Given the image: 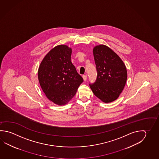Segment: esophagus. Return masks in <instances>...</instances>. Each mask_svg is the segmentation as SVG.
Masks as SVG:
<instances>
[{
  "label": "esophagus",
  "mask_w": 159,
  "mask_h": 159,
  "mask_svg": "<svg viewBox=\"0 0 159 159\" xmlns=\"http://www.w3.org/2000/svg\"><path fill=\"white\" fill-rule=\"evenodd\" d=\"M82 77H83V79H84V81H87V75H84L83 76H82Z\"/></svg>",
  "instance_id": "34e87169"
}]
</instances>
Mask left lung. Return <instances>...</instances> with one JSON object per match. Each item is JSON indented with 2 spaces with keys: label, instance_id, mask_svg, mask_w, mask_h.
<instances>
[{
  "label": "left lung",
  "instance_id": "1",
  "mask_svg": "<svg viewBox=\"0 0 159 159\" xmlns=\"http://www.w3.org/2000/svg\"><path fill=\"white\" fill-rule=\"evenodd\" d=\"M97 79L90 84L94 95L105 103L115 101L124 89L127 80L125 65L118 55L105 45L93 49Z\"/></svg>",
  "mask_w": 159,
  "mask_h": 159
}]
</instances>
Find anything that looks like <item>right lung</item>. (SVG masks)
Listing matches in <instances>:
<instances>
[{"label":"right lung","mask_w":159,"mask_h":159,"mask_svg":"<svg viewBox=\"0 0 159 159\" xmlns=\"http://www.w3.org/2000/svg\"><path fill=\"white\" fill-rule=\"evenodd\" d=\"M71 54L72 49L67 45L56 46L45 56L38 69L42 90L58 105L67 104L84 81L70 61Z\"/></svg>","instance_id":"right-lung-1"}]
</instances>
